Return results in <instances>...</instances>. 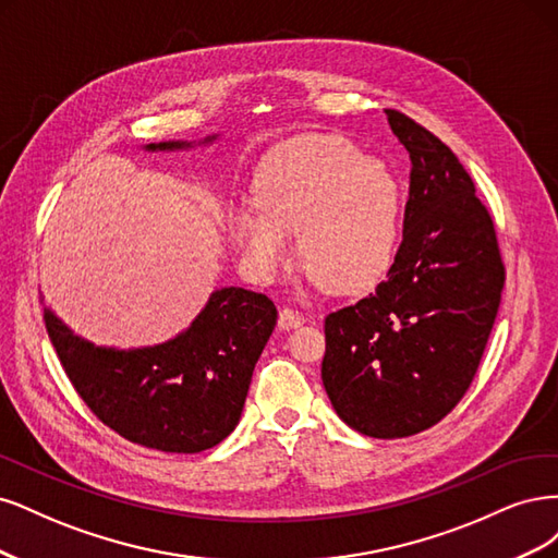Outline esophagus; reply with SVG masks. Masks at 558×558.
Instances as JSON below:
<instances>
[{"mask_svg": "<svg viewBox=\"0 0 558 558\" xmlns=\"http://www.w3.org/2000/svg\"><path fill=\"white\" fill-rule=\"evenodd\" d=\"M305 322L303 313L299 311H292V308H280V315H278V327L280 329H296L301 327Z\"/></svg>", "mask_w": 558, "mask_h": 558, "instance_id": "34e87169", "label": "esophagus"}]
</instances>
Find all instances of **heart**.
<instances>
[{
  "mask_svg": "<svg viewBox=\"0 0 558 558\" xmlns=\"http://www.w3.org/2000/svg\"><path fill=\"white\" fill-rule=\"evenodd\" d=\"M255 204L229 210V231L259 278L299 255L333 294L366 292L393 262L401 187L383 159L336 134H303L268 153L253 185Z\"/></svg>",
  "mask_w": 558,
  "mask_h": 558,
  "instance_id": "b5f03b06",
  "label": "heart"
}]
</instances>
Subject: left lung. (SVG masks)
Masks as SVG:
<instances>
[{
  "instance_id": "1",
  "label": "left lung",
  "mask_w": 558,
  "mask_h": 558,
  "mask_svg": "<svg viewBox=\"0 0 558 558\" xmlns=\"http://www.w3.org/2000/svg\"><path fill=\"white\" fill-rule=\"evenodd\" d=\"M387 120L412 161L403 241L373 294L327 315L322 359L336 415L385 440L430 428L461 401L506 282L469 171L415 120L399 111Z\"/></svg>"
}]
</instances>
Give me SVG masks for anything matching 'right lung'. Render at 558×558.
<instances>
[{"instance_id":"obj_1","label":"right lung","mask_w":558,"mask_h":558,"mask_svg":"<svg viewBox=\"0 0 558 558\" xmlns=\"http://www.w3.org/2000/svg\"><path fill=\"white\" fill-rule=\"evenodd\" d=\"M218 134L206 136L208 146ZM187 150L194 143L143 146ZM46 329L62 368L95 415L130 442L159 452L194 454L236 428L257 359L274 333V301L243 290H215L192 325L167 343L118 350L76 336L44 308Z\"/></svg>"}]
</instances>
